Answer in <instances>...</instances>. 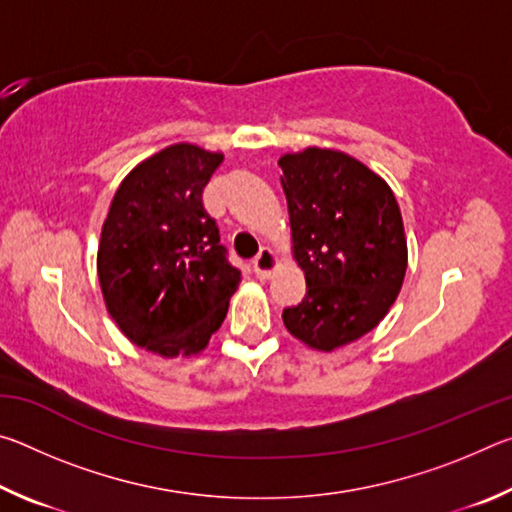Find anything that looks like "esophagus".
Segmentation results:
<instances>
[{
  "label": "esophagus",
  "mask_w": 512,
  "mask_h": 512,
  "mask_svg": "<svg viewBox=\"0 0 512 512\" xmlns=\"http://www.w3.org/2000/svg\"><path fill=\"white\" fill-rule=\"evenodd\" d=\"M277 255L273 253L271 248H262L259 250V255L253 259V271L257 277H262V280H268L271 273L277 268Z\"/></svg>",
  "instance_id": "esophagus-1"
}]
</instances>
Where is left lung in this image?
Here are the masks:
<instances>
[{"label":"left lung","mask_w":512,"mask_h":512,"mask_svg":"<svg viewBox=\"0 0 512 512\" xmlns=\"http://www.w3.org/2000/svg\"><path fill=\"white\" fill-rule=\"evenodd\" d=\"M293 257L307 293L282 311L284 327L309 348L332 352L361 339L402 289L406 237L395 194L352 155L309 149L282 155Z\"/></svg>","instance_id":"left-lung-1"}]
</instances>
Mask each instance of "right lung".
<instances>
[{"label":"right lung","instance_id":"1","mask_svg":"<svg viewBox=\"0 0 512 512\" xmlns=\"http://www.w3.org/2000/svg\"><path fill=\"white\" fill-rule=\"evenodd\" d=\"M223 153L171 144L121 180L101 228L97 273L128 341L160 357L207 348L241 282L203 189Z\"/></svg>","mask_w":512,"mask_h":512}]
</instances>
